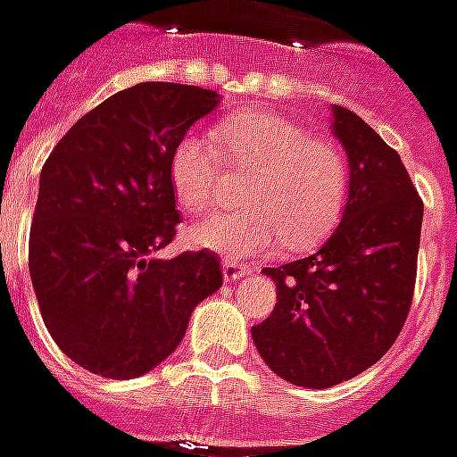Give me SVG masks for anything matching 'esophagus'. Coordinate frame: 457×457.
<instances>
[{"mask_svg":"<svg viewBox=\"0 0 457 457\" xmlns=\"http://www.w3.org/2000/svg\"><path fill=\"white\" fill-rule=\"evenodd\" d=\"M223 281L234 283L241 281L244 276H248L246 266H238V263H231V261H223Z\"/></svg>","mask_w":457,"mask_h":457,"instance_id":"obj_1","label":"esophagus"}]
</instances>
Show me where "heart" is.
I'll return each instance as SVG.
<instances>
[{"label": "heart", "instance_id": "heart-1", "mask_svg": "<svg viewBox=\"0 0 457 457\" xmlns=\"http://www.w3.org/2000/svg\"><path fill=\"white\" fill-rule=\"evenodd\" d=\"M216 140L191 131L176 144L169 166L176 201L194 213L213 209L226 159L248 171L238 191L246 206L194 223L187 231L191 246L236 263L269 256L283 241L303 248L328 234L345 196V163L336 144L308 137L273 112L234 116L219 127Z\"/></svg>", "mask_w": 457, "mask_h": 457}]
</instances>
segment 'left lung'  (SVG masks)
<instances>
[{
	"label": "left lung",
	"instance_id": "8db88e82",
	"mask_svg": "<svg viewBox=\"0 0 457 457\" xmlns=\"http://www.w3.org/2000/svg\"><path fill=\"white\" fill-rule=\"evenodd\" d=\"M348 156L341 223L306 259L263 269L278 303L251 336L266 366L303 388H330L380 361L408 319L423 201L398 151L366 121L330 106Z\"/></svg>",
	"mask_w": 457,
	"mask_h": 457
}]
</instances>
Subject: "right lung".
<instances>
[{"label":"right lung","instance_id":"right-lung-1","mask_svg":"<svg viewBox=\"0 0 457 457\" xmlns=\"http://www.w3.org/2000/svg\"><path fill=\"white\" fill-rule=\"evenodd\" d=\"M216 91L144 81L81 116L39 176L29 273L44 326L77 366L138 378L174 353L194 308L221 288L219 259H156L179 226L171 154Z\"/></svg>","mask_w":457,"mask_h":457}]
</instances>
